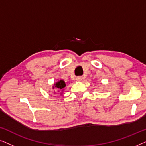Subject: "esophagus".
<instances>
[{"mask_svg": "<svg viewBox=\"0 0 146 146\" xmlns=\"http://www.w3.org/2000/svg\"><path fill=\"white\" fill-rule=\"evenodd\" d=\"M82 79H83V78L82 77V76H78V77H76V80L77 81H82Z\"/></svg>", "mask_w": 146, "mask_h": 146, "instance_id": "obj_1", "label": "esophagus"}]
</instances>
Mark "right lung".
Here are the masks:
<instances>
[{"mask_svg": "<svg viewBox=\"0 0 146 146\" xmlns=\"http://www.w3.org/2000/svg\"><path fill=\"white\" fill-rule=\"evenodd\" d=\"M66 86V84H65V82L62 80H60L57 82H56L54 84V85L53 86L52 88L53 89H56L58 90V91H60L63 90V89L64 88V87ZM54 93L56 94L55 92H54Z\"/></svg>", "mask_w": 146, "mask_h": 146, "instance_id": "right-lung-1", "label": "right lung"}]
</instances>
